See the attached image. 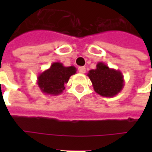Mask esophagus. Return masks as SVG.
<instances>
[{
  "label": "esophagus",
  "instance_id": "obj_1",
  "mask_svg": "<svg viewBox=\"0 0 152 152\" xmlns=\"http://www.w3.org/2000/svg\"><path fill=\"white\" fill-rule=\"evenodd\" d=\"M78 72L80 73H81V74H84V73L86 72V67L85 66H80L79 68H78Z\"/></svg>",
  "mask_w": 152,
  "mask_h": 152
}]
</instances>
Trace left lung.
I'll use <instances>...</instances> for the list:
<instances>
[{
  "instance_id": "8db88e82",
  "label": "left lung",
  "mask_w": 152,
  "mask_h": 152,
  "mask_svg": "<svg viewBox=\"0 0 152 152\" xmlns=\"http://www.w3.org/2000/svg\"><path fill=\"white\" fill-rule=\"evenodd\" d=\"M87 76L92 82L94 91L102 97L112 98L124 88V76L121 71L110 68L102 62L96 65V69L89 71Z\"/></svg>"
}]
</instances>
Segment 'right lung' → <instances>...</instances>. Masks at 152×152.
<instances>
[{"mask_svg": "<svg viewBox=\"0 0 152 152\" xmlns=\"http://www.w3.org/2000/svg\"><path fill=\"white\" fill-rule=\"evenodd\" d=\"M74 66H65L62 63L55 62L49 69L44 71L37 76V85L40 91L45 94L56 96L63 92L65 85L71 76L76 74Z\"/></svg>", "mask_w": 152, "mask_h": 152, "instance_id": "add662e5", "label": "right lung"}]
</instances>
